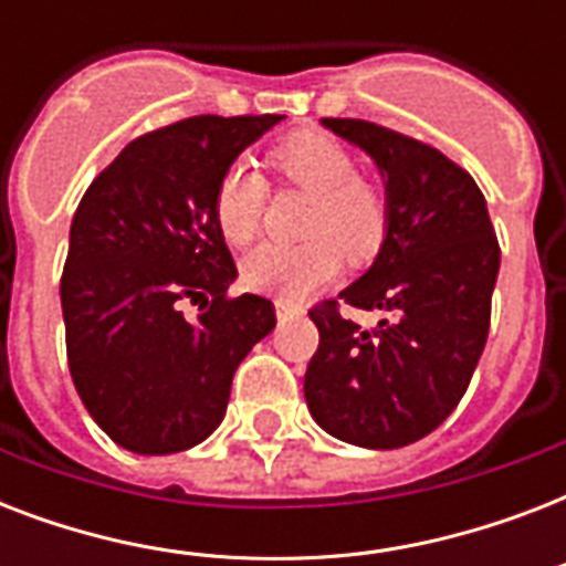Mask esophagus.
<instances>
[{
	"label": "esophagus",
	"mask_w": 566,
	"mask_h": 566,
	"mask_svg": "<svg viewBox=\"0 0 566 566\" xmlns=\"http://www.w3.org/2000/svg\"><path fill=\"white\" fill-rule=\"evenodd\" d=\"M275 317L279 323H291V319H300L302 317V308L300 305H291V302H275Z\"/></svg>",
	"instance_id": "esophagus-1"
}]
</instances>
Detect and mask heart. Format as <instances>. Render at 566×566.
Listing matches in <instances>:
<instances>
[{
	"instance_id": "obj_1",
	"label": "heart",
	"mask_w": 566,
	"mask_h": 566,
	"mask_svg": "<svg viewBox=\"0 0 566 566\" xmlns=\"http://www.w3.org/2000/svg\"><path fill=\"white\" fill-rule=\"evenodd\" d=\"M273 164L284 179L314 193L305 243L266 240L240 261V279L249 291L282 302H302L332 282L340 270V247L353 258L370 255L385 234V196L358 176L353 153L323 132H300L273 149ZM266 181L247 161L222 172L213 193V220L229 243L240 247L255 238L264 217Z\"/></svg>"
}]
</instances>
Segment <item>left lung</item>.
<instances>
[{"label": "left lung", "mask_w": 566, "mask_h": 566, "mask_svg": "<svg viewBox=\"0 0 566 566\" xmlns=\"http://www.w3.org/2000/svg\"><path fill=\"white\" fill-rule=\"evenodd\" d=\"M358 146L385 185V238L370 270L337 296L378 311L373 328L311 311L319 349L305 373L311 417L332 438L399 449L461 402L482 358L500 243L470 172L438 149L364 119H319Z\"/></svg>", "instance_id": "1"}]
</instances>
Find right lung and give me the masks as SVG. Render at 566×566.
I'll return each instance as SVG.
<instances>
[{
  "mask_svg": "<svg viewBox=\"0 0 566 566\" xmlns=\"http://www.w3.org/2000/svg\"><path fill=\"white\" fill-rule=\"evenodd\" d=\"M190 117L132 140L96 176L70 226L61 311L84 408L114 443L170 455L226 417L231 378L275 328L273 302L226 296L238 279L213 220L222 172L282 123ZM202 301L200 317L180 314Z\"/></svg>",
  "mask_w": 566,
  "mask_h": 566,
  "instance_id": "add662e5",
  "label": "right lung"
}]
</instances>
